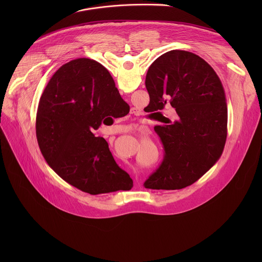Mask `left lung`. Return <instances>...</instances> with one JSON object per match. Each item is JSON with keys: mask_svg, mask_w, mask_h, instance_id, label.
Returning a JSON list of instances; mask_svg holds the SVG:
<instances>
[{"mask_svg": "<svg viewBox=\"0 0 262 262\" xmlns=\"http://www.w3.org/2000/svg\"><path fill=\"white\" fill-rule=\"evenodd\" d=\"M145 85L150 112L161 115L160 110L172 106L178 116L174 122L166 119V124L155 126L165 156L144 186L183 189L203 176L222 156L227 138L225 91L206 61L179 50L163 54L150 65Z\"/></svg>", "mask_w": 262, "mask_h": 262, "instance_id": "8db88e82", "label": "left lung"}]
</instances>
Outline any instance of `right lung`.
<instances>
[{
	"mask_svg": "<svg viewBox=\"0 0 262 262\" xmlns=\"http://www.w3.org/2000/svg\"><path fill=\"white\" fill-rule=\"evenodd\" d=\"M126 102L110 72L80 58L62 65L45 89L36 116V135L49 166L66 182L91 195L133 188V179L95 137L102 120Z\"/></svg>",
	"mask_w": 262,
	"mask_h": 262,
	"instance_id": "right-lung-1",
	"label": "right lung"
}]
</instances>
